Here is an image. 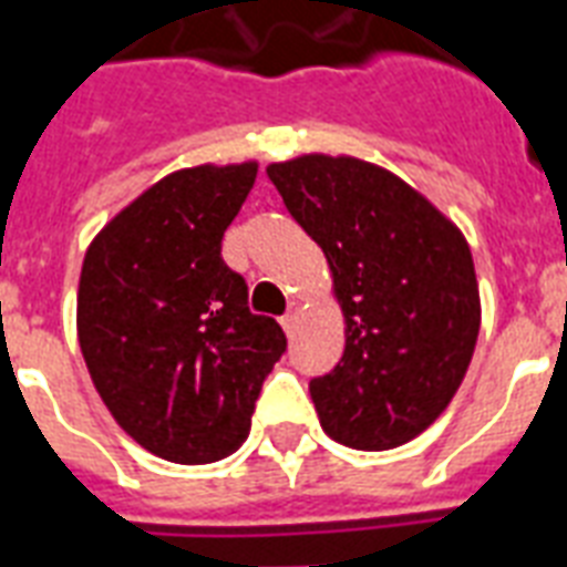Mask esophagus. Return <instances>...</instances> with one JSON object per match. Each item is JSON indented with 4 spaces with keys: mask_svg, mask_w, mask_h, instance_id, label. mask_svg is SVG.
Here are the masks:
<instances>
[{
    "mask_svg": "<svg viewBox=\"0 0 567 567\" xmlns=\"http://www.w3.org/2000/svg\"><path fill=\"white\" fill-rule=\"evenodd\" d=\"M297 312H300V309H297V302H291V306H288V312L279 318V323H282V330L288 332V336H291L293 327H297Z\"/></svg>",
    "mask_w": 567,
    "mask_h": 567,
    "instance_id": "obj_1",
    "label": "esophagus"
}]
</instances>
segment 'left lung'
I'll use <instances>...</instances> for the list:
<instances>
[{
    "label": "left lung",
    "mask_w": 567,
    "mask_h": 567,
    "mask_svg": "<svg viewBox=\"0 0 567 567\" xmlns=\"http://www.w3.org/2000/svg\"><path fill=\"white\" fill-rule=\"evenodd\" d=\"M288 214L323 249L344 315L339 365L309 383L336 443L383 452L422 434L473 360L482 302L470 246L399 175L357 157L270 163Z\"/></svg>",
    "instance_id": "left-lung-1"
}]
</instances>
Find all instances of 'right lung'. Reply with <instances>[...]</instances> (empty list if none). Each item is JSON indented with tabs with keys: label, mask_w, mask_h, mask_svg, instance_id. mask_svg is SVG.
I'll return each instance as SVG.
<instances>
[{
	"label": "right lung",
	"mask_w": 567,
	"mask_h": 567,
	"mask_svg": "<svg viewBox=\"0 0 567 567\" xmlns=\"http://www.w3.org/2000/svg\"><path fill=\"white\" fill-rule=\"evenodd\" d=\"M255 175L258 163L172 172L110 219L82 261L76 336L94 389L130 437L172 464L244 446L288 348L223 261Z\"/></svg>",
	"instance_id": "1"
}]
</instances>
